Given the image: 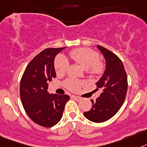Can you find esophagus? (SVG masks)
<instances>
[{"label": "esophagus", "mask_w": 147, "mask_h": 147, "mask_svg": "<svg viewBox=\"0 0 147 147\" xmlns=\"http://www.w3.org/2000/svg\"><path fill=\"white\" fill-rule=\"evenodd\" d=\"M72 98H73L75 100H76L77 101H80L81 100V97H78V96H76V95H72Z\"/></svg>", "instance_id": "obj_1"}]
</instances>
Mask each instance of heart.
Instances as JSON below:
<instances>
[{
  "label": "heart",
  "instance_id": "b5f03b06",
  "mask_svg": "<svg viewBox=\"0 0 147 147\" xmlns=\"http://www.w3.org/2000/svg\"><path fill=\"white\" fill-rule=\"evenodd\" d=\"M70 57L74 61L81 65L83 68L88 69L90 75H98L103 73L104 65L99 61L100 56L96 51L89 48H78L71 51ZM69 66L68 61L63 56H58L55 61V69L56 73H64ZM65 86L71 91H77L84 83L75 79H68L64 83Z\"/></svg>",
  "mask_w": 147,
  "mask_h": 147
}]
</instances>
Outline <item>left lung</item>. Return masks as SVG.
Listing matches in <instances>:
<instances>
[{"mask_svg": "<svg viewBox=\"0 0 147 147\" xmlns=\"http://www.w3.org/2000/svg\"><path fill=\"white\" fill-rule=\"evenodd\" d=\"M97 47L106 60L104 75L96 83L102 92L95 101L91 100L92 107L84 116L95 123H101L110 119L118 112L127 95V76L122 61L118 56L101 46Z\"/></svg>", "mask_w": 147, "mask_h": 147, "instance_id": "8db88e82", "label": "left lung"}]
</instances>
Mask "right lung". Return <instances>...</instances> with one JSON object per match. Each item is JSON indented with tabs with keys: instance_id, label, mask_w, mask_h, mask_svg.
Instances as JSON below:
<instances>
[{
	"instance_id": "obj_1",
	"label": "right lung",
	"mask_w": 147,
	"mask_h": 147,
	"mask_svg": "<svg viewBox=\"0 0 147 147\" xmlns=\"http://www.w3.org/2000/svg\"><path fill=\"white\" fill-rule=\"evenodd\" d=\"M63 48L46 49L33 58L24 71L20 84V100L26 114L35 123L52 127L62 118L67 95L49 94L48 83L56 77L54 60Z\"/></svg>"
}]
</instances>
